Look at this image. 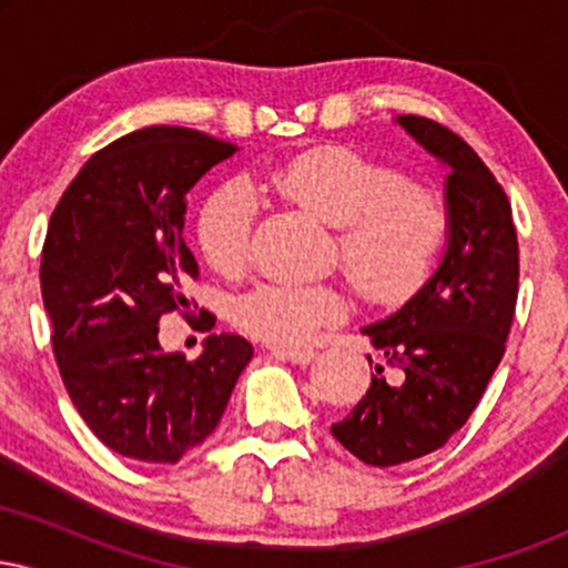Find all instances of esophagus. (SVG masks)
Returning <instances> with one entry per match:
<instances>
[{"label": "esophagus", "instance_id": "34e87169", "mask_svg": "<svg viewBox=\"0 0 568 568\" xmlns=\"http://www.w3.org/2000/svg\"><path fill=\"white\" fill-rule=\"evenodd\" d=\"M272 355L280 357V361L296 363V366H306V363L315 361L317 352L312 347H272Z\"/></svg>", "mask_w": 568, "mask_h": 568}]
</instances>
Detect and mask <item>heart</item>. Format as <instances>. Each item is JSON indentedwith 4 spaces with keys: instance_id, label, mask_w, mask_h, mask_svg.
Listing matches in <instances>:
<instances>
[{
    "instance_id": "obj_1",
    "label": "heart",
    "mask_w": 568,
    "mask_h": 568,
    "mask_svg": "<svg viewBox=\"0 0 568 568\" xmlns=\"http://www.w3.org/2000/svg\"><path fill=\"white\" fill-rule=\"evenodd\" d=\"M266 186L298 211L338 230V256L371 302L410 296L438 264L452 213L435 189L414 184L395 165L349 146H321L275 168ZM256 197L226 184L200 211L197 240L221 275H240L251 256ZM237 323L270 344L296 347L347 315L336 285H258L237 302Z\"/></svg>"
}]
</instances>
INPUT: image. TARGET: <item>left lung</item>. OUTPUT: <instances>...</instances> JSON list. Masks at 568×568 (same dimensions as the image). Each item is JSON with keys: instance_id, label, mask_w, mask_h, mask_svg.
<instances>
[{"instance_id": "8db88e82", "label": "left lung", "mask_w": 568, "mask_h": 568, "mask_svg": "<svg viewBox=\"0 0 568 568\" xmlns=\"http://www.w3.org/2000/svg\"><path fill=\"white\" fill-rule=\"evenodd\" d=\"M395 122L446 168L452 232L425 285L361 328L390 371L376 366L366 395L331 433L374 467L438 452L470 419L505 355L518 298V234L505 189L448 128L416 114Z\"/></svg>"}]
</instances>
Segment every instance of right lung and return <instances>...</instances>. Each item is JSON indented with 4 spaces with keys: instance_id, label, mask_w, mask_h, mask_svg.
<instances>
[{
    "instance_id": "obj_1",
    "label": "right lung",
    "mask_w": 568,
    "mask_h": 568,
    "mask_svg": "<svg viewBox=\"0 0 568 568\" xmlns=\"http://www.w3.org/2000/svg\"><path fill=\"white\" fill-rule=\"evenodd\" d=\"M234 152L189 128L135 130L84 162L50 216L39 280L61 379L95 438L130 459L173 465L200 446L253 357L234 334L205 336L197 361L158 338L200 277L189 189Z\"/></svg>"
}]
</instances>
